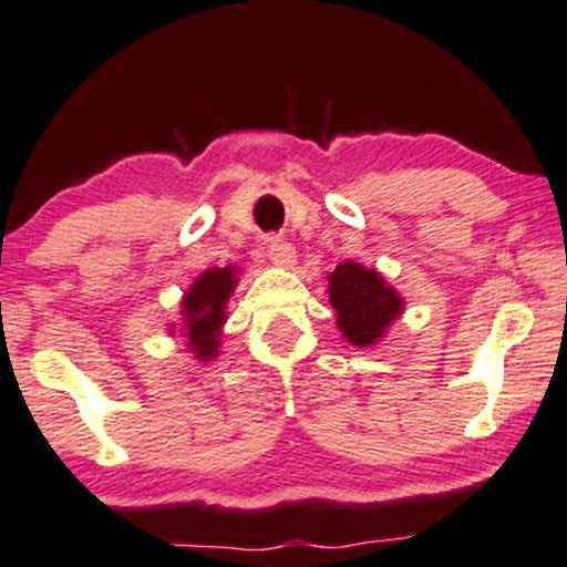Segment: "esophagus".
<instances>
[{"label": "esophagus", "mask_w": 567, "mask_h": 567, "mask_svg": "<svg viewBox=\"0 0 567 567\" xmlns=\"http://www.w3.org/2000/svg\"><path fill=\"white\" fill-rule=\"evenodd\" d=\"M266 255L276 262V266H281V268H289V266H293V262H297V249H293L289 241H284L281 237H270L266 241Z\"/></svg>", "instance_id": "esophagus-1"}]
</instances>
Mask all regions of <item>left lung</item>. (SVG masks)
<instances>
[{
    "mask_svg": "<svg viewBox=\"0 0 567 567\" xmlns=\"http://www.w3.org/2000/svg\"><path fill=\"white\" fill-rule=\"evenodd\" d=\"M330 281V305L338 315V328L354 347H370L399 318L403 301L378 270H367L359 262H343Z\"/></svg>",
    "mask_w": 567,
    "mask_h": 567,
    "instance_id": "left-lung-1",
    "label": "left lung"
}]
</instances>
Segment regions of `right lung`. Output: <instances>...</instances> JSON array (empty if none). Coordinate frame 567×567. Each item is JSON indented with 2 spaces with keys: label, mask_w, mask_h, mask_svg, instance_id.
I'll return each mask as SVG.
<instances>
[{
  "label": "right lung",
  "mask_w": 567,
  "mask_h": 567,
  "mask_svg": "<svg viewBox=\"0 0 567 567\" xmlns=\"http://www.w3.org/2000/svg\"><path fill=\"white\" fill-rule=\"evenodd\" d=\"M237 286L231 268H213L193 284L185 293V326L193 354L200 359L216 357L218 351V328L224 326V307L229 293Z\"/></svg>",
  "instance_id": "obj_1"
}]
</instances>
